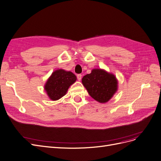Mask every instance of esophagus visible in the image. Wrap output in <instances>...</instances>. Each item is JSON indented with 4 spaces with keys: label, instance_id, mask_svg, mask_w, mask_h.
Listing matches in <instances>:
<instances>
[{
    "label": "esophagus",
    "instance_id": "1",
    "mask_svg": "<svg viewBox=\"0 0 161 161\" xmlns=\"http://www.w3.org/2000/svg\"><path fill=\"white\" fill-rule=\"evenodd\" d=\"M76 76H77V79H78V80L80 81L82 79V75L80 74H79V75H77Z\"/></svg>",
    "mask_w": 161,
    "mask_h": 161
}]
</instances>
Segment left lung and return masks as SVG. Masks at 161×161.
Here are the masks:
<instances>
[{"label": "left lung", "mask_w": 161, "mask_h": 161, "mask_svg": "<svg viewBox=\"0 0 161 161\" xmlns=\"http://www.w3.org/2000/svg\"><path fill=\"white\" fill-rule=\"evenodd\" d=\"M82 83L89 95L100 103H107L118 90L115 75L101 69H92L82 77Z\"/></svg>", "instance_id": "1"}]
</instances>
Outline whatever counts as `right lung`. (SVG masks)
I'll return each mask as SVG.
<instances>
[{
    "instance_id": "add662e5",
    "label": "right lung",
    "mask_w": 161,
    "mask_h": 161,
    "mask_svg": "<svg viewBox=\"0 0 161 161\" xmlns=\"http://www.w3.org/2000/svg\"><path fill=\"white\" fill-rule=\"evenodd\" d=\"M76 80V76L72 72L58 69L53 72L44 88L51 101H57L66 95L70 86Z\"/></svg>"
}]
</instances>
